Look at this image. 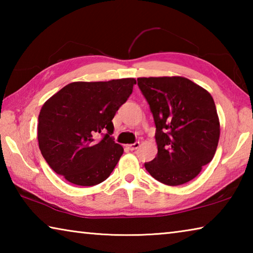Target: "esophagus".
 Segmentation results:
<instances>
[{"label":"esophagus","instance_id":"obj_1","mask_svg":"<svg viewBox=\"0 0 253 253\" xmlns=\"http://www.w3.org/2000/svg\"><path fill=\"white\" fill-rule=\"evenodd\" d=\"M139 142H135L134 144H129V145H127V148L129 149V151H135V149H137L139 147Z\"/></svg>","mask_w":253,"mask_h":253}]
</instances>
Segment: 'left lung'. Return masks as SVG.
Segmentation results:
<instances>
[{"label":"left lung","mask_w":253,"mask_h":253,"mask_svg":"<svg viewBox=\"0 0 253 253\" xmlns=\"http://www.w3.org/2000/svg\"><path fill=\"white\" fill-rule=\"evenodd\" d=\"M156 126L157 155L145 169L158 182L176 186L198 176L215 154L220 122L212 96L184 77L138 78Z\"/></svg>","instance_id":"8db88e82"}]
</instances>
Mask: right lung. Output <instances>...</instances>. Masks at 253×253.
<instances>
[{
    "label": "right lung",
    "instance_id": "1",
    "mask_svg": "<svg viewBox=\"0 0 253 253\" xmlns=\"http://www.w3.org/2000/svg\"><path fill=\"white\" fill-rule=\"evenodd\" d=\"M134 78L71 83L42 106L38 142L42 156L55 173L80 186L108 178L123 155L115 143L113 118L129 98ZM103 136L101 140L97 136Z\"/></svg>",
    "mask_w": 253,
    "mask_h": 253
}]
</instances>
